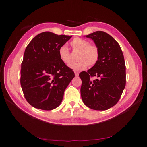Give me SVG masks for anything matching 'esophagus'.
I'll use <instances>...</instances> for the list:
<instances>
[{"label": "esophagus", "instance_id": "esophagus-1", "mask_svg": "<svg viewBox=\"0 0 147 147\" xmlns=\"http://www.w3.org/2000/svg\"><path fill=\"white\" fill-rule=\"evenodd\" d=\"M74 73H75V76H76V77H78V76H79V72H78V71H74Z\"/></svg>", "mask_w": 147, "mask_h": 147}]
</instances>
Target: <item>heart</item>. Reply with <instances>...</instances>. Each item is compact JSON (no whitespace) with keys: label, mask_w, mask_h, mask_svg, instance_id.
Here are the masks:
<instances>
[{"label":"heart","mask_w":147,"mask_h":147,"mask_svg":"<svg viewBox=\"0 0 147 147\" xmlns=\"http://www.w3.org/2000/svg\"><path fill=\"white\" fill-rule=\"evenodd\" d=\"M70 46L76 51H79L77 63L71 64L70 68L77 71L86 69L87 67L95 65L99 58V50L96 45L90 44L89 41L84 39L76 38L70 42ZM58 56L65 64L69 65L71 62V55L68 48L63 45L58 49Z\"/></svg>","instance_id":"b5f03b06"}]
</instances>
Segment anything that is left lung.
<instances>
[{
	"instance_id": "8db88e82",
	"label": "left lung",
	"mask_w": 147,
	"mask_h": 147,
	"mask_svg": "<svg viewBox=\"0 0 147 147\" xmlns=\"http://www.w3.org/2000/svg\"><path fill=\"white\" fill-rule=\"evenodd\" d=\"M91 38L99 50L97 63L88 70L82 71L80 94L83 102L89 108L104 111L118 102L126 86V66L119 45L111 36L104 31H96ZM97 76L92 80L91 78Z\"/></svg>"
}]
</instances>
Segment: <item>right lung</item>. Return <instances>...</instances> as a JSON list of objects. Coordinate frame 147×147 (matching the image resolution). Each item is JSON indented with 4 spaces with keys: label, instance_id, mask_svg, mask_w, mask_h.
I'll return each instance as SVG.
<instances>
[{
    "label": "right lung",
    "instance_id": "1",
    "mask_svg": "<svg viewBox=\"0 0 147 147\" xmlns=\"http://www.w3.org/2000/svg\"><path fill=\"white\" fill-rule=\"evenodd\" d=\"M71 38L46 31L36 36L26 48L21 86L25 99L35 108L52 110L62 101L75 74L60 60L58 49Z\"/></svg>",
    "mask_w": 147,
    "mask_h": 147
}]
</instances>
